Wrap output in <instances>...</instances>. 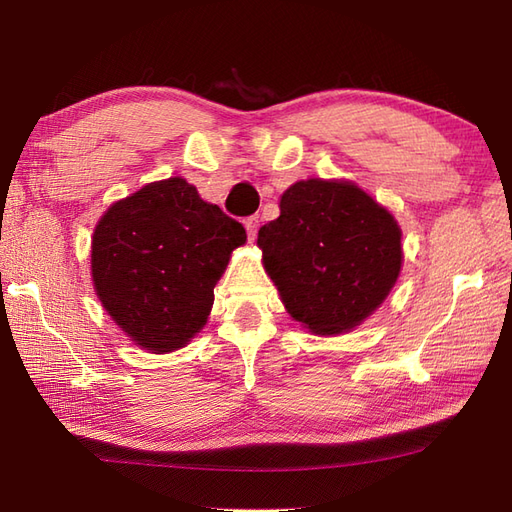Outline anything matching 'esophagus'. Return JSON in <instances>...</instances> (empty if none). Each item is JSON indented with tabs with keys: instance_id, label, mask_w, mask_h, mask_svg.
I'll use <instances>...</instances> for the list:
<instances>
[{
	"instance_id": "obj_1",
	"label": "esophagus",
	"mask_w": 512,
	"mask_h": 512,
	"mask_svg": "<svg viewBox=\"0 0 512 512\" xmlns=\"http://www.w3.org/2000/svg\"><path fill=\"white\" fill-rule=\"evenodd\" d=\"M243 224H245V230H247V239L254 241L256 235H258V218H256V215H250V218H247Z\"/></svg>"
}]
</instances>
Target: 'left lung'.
Instances as JSON below:
<instances>
[{
	"label": "left lung",
	"instance_id": "8db88e82",
	"mask_svg": "<svg viewBox=\"0 0 512 512\" xmlns=\"http://www.w3.org/2000/svg\"><path fill=\"white\" fill-rule=\"evenodd\" d=\"M258 245L288 314L316 335L363 322L401 269L397 222L354 183L290 185L280 218L258 230Z\"/></svg>",
	"mask_w": 512,
	"mask_h": 512
}]
</instances>
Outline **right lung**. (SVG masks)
<instances>
[{"instance_id": "right-lung-1", "label": "right lung", "mask_w": 512, "mask_h": 512, "mask_svg": "<svg viewBox=\"0 0 512 512\" xmlns=\"http://www.w3.org/2000/svg\"><path fill=\"white\" fill-rule=\"evenodd\" d=\"M245 228L181 177L119 200L96 226L91 275L108 314L138 346L170 352L205 327L213 288Z\"/></svg>"}]
</instances>
